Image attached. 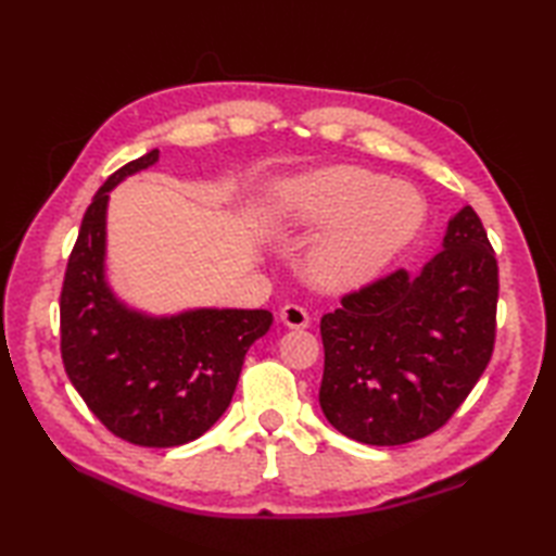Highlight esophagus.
I'll return each instance as SVG.
<instances>
[{"instance_id": "34e87169", "label": "esophagus", "mask_w": 556, "mask_h": 556, "mask_svg": "<svg viewBox=\"0 0 556 556\" xmlns=\"http://www.w3.org/2000/svg\"><path fill=\"white\" fill-rule=\"evenodd\" d=\"M279 320L285 323L287 327H291V329H303V327H308L311 315H308V311L301 308V305L287 303L285 308L279 311Z\"/></svg>"}]
</instances>
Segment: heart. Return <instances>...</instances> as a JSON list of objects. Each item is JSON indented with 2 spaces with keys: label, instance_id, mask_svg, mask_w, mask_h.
Here are the masks:
<instances>
[{
  "label": "heart",
  "instance_id": "obj_1",
  "mask_svg": "<svg viewBox=\"0 0 556 556\" xmlns=\"http://www.w3.org/2000/svg\"><path fill=\"white\" fill-rule=\"evenodd\" d=\"M425 212L416 186L337 164L289 179L277 191L271 217L289 229H323L308 248L311 275L329 289H356L406 248Z\"/></svg>",
  "mask_w": 556,
  "mask_h": 556
}]
</instances>
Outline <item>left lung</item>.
<instances>
[{
	"label": "left lung",
	"mask_w": 556,
	"mask_h": 556,
	"mask_svg": "<svg viewBox=\"0 0 556 556\" xmlns=\"http://www.w3.org/2000/svg\"><path fill=\"white\" fill-rule=\"evenodd\" d=\"M497 293V260L466 205L418 275L396 269L323 315L325 418L375 446L440 430L488 368Z\"/></svg>",
	"instance_id": "8db88e82"
}]
</instances>
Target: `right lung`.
<instances>
[{
	"instance_id": "obj_1",
	"label": "right lung",
	"mask_w": 556,
	"mask_h": 556,
	"mask_svg": "<svg viewBox=\"0 0 556 556\" xmlns=\"http://www.w3.org/2000/svg\"><path fill=\"white\" fill-rule=\"evenodd\" d=\"M160 150L114 172L92 198L71 251L62 301V358L98 420L138 446H179L231 404L243 358L271 325L269 311L188 308L150 315L108 281L110 193L152 167Z\"/></svg>"
}]
</instances>
